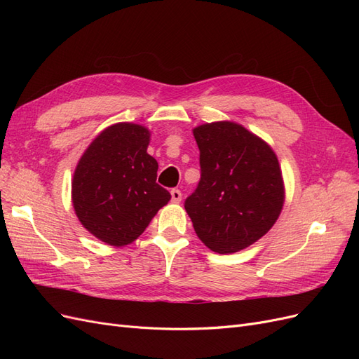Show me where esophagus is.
Instances as JSON below:
<instances>
[{"label":"esophagus","mask_w":359,"mask_h":359,"mask_svg":"<svg viewBox=\"0 0 359 359\" xmlns=\"http://www.w3.org/2000/svg\"><path fill=\"white\" fill-rule=\"evenodd\" d=\"M170 196H172V202L173 203H180L182 194H181V191L178 189H172L170 190Z\"/></svg>","instance_id":"34e87169"}]
</instances>
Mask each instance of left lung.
Returning <instances> with one entry per match:
<instances>
[{"label":"left lung","mask_w":359,"mask_h":359,"mask_svg":"<svg viewBox=\"0 0 359 359\" xmlns=\"http://www.w3.org/2000/svg\"><path fill=\"white\" fill-rule=\"evenodd\" d=\"M193 136L202 173L184 206L206 247L236 253L260 240L283 210L278 158L264 139L233 121L198 126Z\"/></svg>","instance_id":"obj_1"}]
</instances>
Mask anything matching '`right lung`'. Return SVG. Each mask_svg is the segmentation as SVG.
I'll return each instance as SVG.
<instances>
[{"label": "right lung", "instance_id": "obj_1", "mask_svg": "<svg viewBox=\"0 0 359 359\" xmlns=\"http://www.w3.org/2000/svg\"><path fill=\"white\" fill-rule=\"evenodd\" d=\"M149 137L140 124H112L88 145L74 169V212L86 231L109 245L132 244L170 201V193L156 182L158 163L147 153Z\"/></svg>", "mask_w": 359, "mask_h": 359}]
</instances>
